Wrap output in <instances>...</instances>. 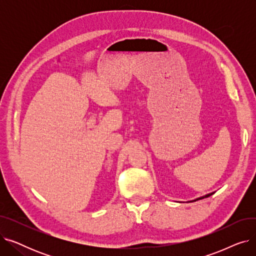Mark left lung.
<instances>
[{
  "label": "left lung",
  "instance_id": "1",
  "mask_svg": "<svg viewBox=\"0 0 256 256\" xmlns=\"http://www.w3.org/2000/svg\"><path fill=\"white\" fill-rule=\"evenodd\" d=\"M210 195H212V194H208V195H206V197H208V196H210ZM201 198H204V197H201ZM201 198H198V199H201ZM198 199H197V200H198Z\"/></svg>",
  "mask_w": 256,
  "mask_h": 256
}]
</instances>
